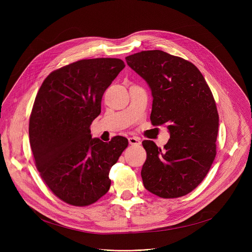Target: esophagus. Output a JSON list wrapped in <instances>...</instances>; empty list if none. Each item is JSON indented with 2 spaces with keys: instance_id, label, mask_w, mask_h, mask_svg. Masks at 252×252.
Wrapping results in <instances>:
<instances>
[{
  "instance_id": "esophagus-1",
  "label": "esophagus",
  "mask_w": 252,
  "mask_h": 252,
  "mask_svg": "<svg viewBox=\"0 0 252 252\" xmlns=\"http://www.w3.org/2000/svg\"><path fill=\"white\" fill-rule=\"evenodd\" d=\"M128 143L131 146H137L140 143V140L136 136H131V137H128Z\"/></svg>"
}]
</instances>
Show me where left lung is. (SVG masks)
Returning a JSON list of instances; mask_svg holds the SVG:
<instances>
[{"instance_id":"left-lung-1","label":"left lung","mask_w":252,"mask_h":252,"mask_svg":"<svg viewBox=\"0 0 252 252\" xmlns=\"http://www.w3.org/2000/svg\"><path fill=\"white\" fill-rule=\"evenodd\" d=\"M126 61L152 91V124L165 125L170 136L163 149L142 141L143 186L162 198L184 196L203 181L217 155L220 119L211 91L193 63L165 52L143 51Z\"/></svg>"}]
</instances>
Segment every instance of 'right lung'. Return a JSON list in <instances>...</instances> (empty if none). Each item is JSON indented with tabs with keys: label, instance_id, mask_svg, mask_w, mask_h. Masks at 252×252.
<instances>
[{
	"label": "right lung",
	"instance_id": "add662e5",
	"mask_svg": "<svg viewBox=\"0 0 252 252\" xmlns=\"http://www.w3.org/2000/svg\"><path fill=\"white\" fill-rule=\"evenodd\" d=\"M125 66L113 58L78 61L51 73L35 96L29 125L35 165L68 204L90 205L109 191L110 170L128 145L124 136L103 142L91 133L104 91Z\"/></svg>",
	"mask_w": 252,
	"mask_h": 252
}]
</instances>
